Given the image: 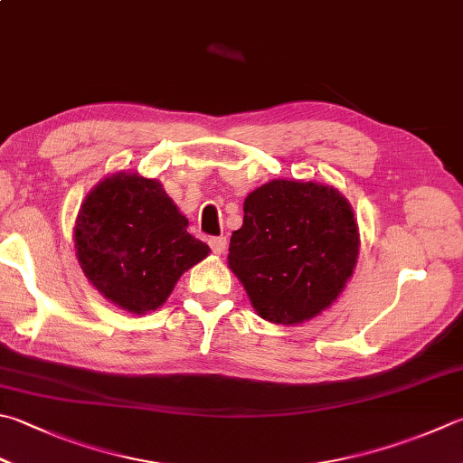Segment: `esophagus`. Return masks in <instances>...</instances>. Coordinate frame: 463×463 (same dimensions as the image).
Returning a JSON list of instances; mask_svg holds the SVG:
<instances>
[{
	"mask_svg": "<svg viewBox=\"0 0 463 463\" xmlns=\"http://www.w3.org/2000/svg\"><path fill=\"white\" fill-rule=\"evenodd\" d=\"M209 248H212L213 254L222 256L225 248H228V240H225L223 235H215V238H209Z\"/></svg>",
	"mask_w": 463,
	"mask_h": 463,
	"instance_id": "esophagus-1",
	"label": "esophagus"
}]
</instances>
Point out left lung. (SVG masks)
<instances>
[{"instance_id":"8db88e82","label":"left lung","mask_w":463,"mask_h":463,"mask_svg":"<svg viewBox=\"0 0 463 463\" xmlns=\"http://www.w3.org/2000/svg\"><path fill=\"white\" fill-rule=\"evenodd\" d=\"M356 254L353 209L336 189L278 179L246 197L228 260L261 318L296 325L343 292Z\"/></svg>"}]
</instances>
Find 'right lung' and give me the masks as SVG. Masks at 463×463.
<instances>
[{"instance_id": "1", "label": "right lung", "mask_w": 463, "mask_h": 463, "mask_svg": "<svg viewBox=\"0 0 463 463\" xmlns=\"http://www.w3.org/2000/svg\"><path fill=\"white\" fill-rule=\"evenodd\" d=\"M161 183L117 173L86 197L76 256L99 292L128 312L159 308L181 274L209 254Z\"/></svg>"}]
</instances>
